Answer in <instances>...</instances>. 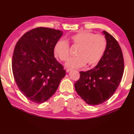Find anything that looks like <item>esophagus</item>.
Returning a JSON list of instances; mask_svg holds the SVG:
<instances>
[{
    "label": "esophagus",
    "instance_id": "esophagus-1",
    "mask_svg": "<svg viewBox=\"0 0 134 134\" xmlns=\"http://www.w3.org/2000/svg\"><path fill=\"white\" fill-rule=\"evenodd\" d=\"M71 70L70 69H67L66 70V72H69Z\"/></svg>",
    "mask_w": 134,
    "mask_h": 134
}]
</instances>
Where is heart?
Instances as JSON below:
<instances>
[{"mask_svg": "<svg viewBox=\"0 0 134 134\" xmlns=\"http://www.w3.org/2000/svg\"><path fill=\"white\" fill-rule=\"evenodd\" d=\"M69 42L79 47L75 58L67 62L66 67L78 69L87 64L93 67L98 63L107 48V42L103 35L82 31L72 35ZM54 55L62 62H66L70 56V46L65 41H59L54 47Z\"/></svg>", "mask_w": 134, "mask_h": 134, "instance_id": "obj_1", "label": "heart"}]
</instances>
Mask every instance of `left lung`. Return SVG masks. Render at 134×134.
<instances>
[{"mask_svg":"<svg viewBox=\"0 0 134 134\" xmlns=\"http://www.w3.org/2000/svg\"><path fill=\"white\" fill-rule=\"evenodd\" d=\"M107 45L97 65L87 71H81L75 84L78 94L87 104L97 105L109 99L119 86L124 72V59L117 40L103 31Z\"/></svg>","mask_w":134,"mask_h":134,"instance_id":"1","label":"left lung"}]
</instances>
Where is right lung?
I'll list each match as a JSON object with an SVG mask.
<instances>
[{"mask_svg": "<svg viewBox=\"0 0 134 134\" xmlns=\"http://www.w3.org/2000/svg\"><path fill=\"white\" fill-rule=\"evenodd\" d=\"M63 32L38 27L25 33L16 42L12 59L14 79L21 93L35 103L47 101L65 75L54 57V47Z\"/></svg>", "mask_w": 134, "mask_h": 134, "instance_id": "1", "label": "right lung"}]
</instances>
